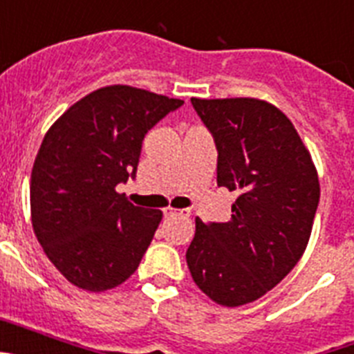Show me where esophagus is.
<instances>
[{"mask_svg": "<svg viewBox=\"0 0 354 354\" xmlns=\"http://www.w3.org/2000/svg\"><path fill=\"white\" fill-rule=\"evenodd\" d=\"M165 216H180V218H189L192 216V211L189 209H174V207H167L162 209Z\"/></svg>", "mask_w": 354, "mask_h": 354, "instance_id": "obj_1", "label": "esophagus"}]
</instances>
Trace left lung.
<instances>
[{
    "label": "left lung",
    "instance_id": "1",
    "mask_svg": "<svg viewBox=\"0 0 354 354\" xmlns=\"http://www.w3.org/2000/svg\"><path fill=\"white\" fill-rule=\"evenodd\" d=\"M192 104L218 149V186L237 192V198L227 223L196 218L187 268L212 301L246 305L301 259L321 195L317 170L277 106L252 97H193Z\"/></svg>",
    "mask_w": 354,
    "mask_h": 354
}]
</instances>
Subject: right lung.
<instances>
[{
  "label": "right lung",
  "mask_w": 354,
  "mask_h": 354,
  "mask_svg": "<svg viewBox=\"0 0 354 354\" xmlns=\"http://www.w3.org/2000/svg\"><path fill=\"white\" fill-rule=\"evenodd\" d=\"M184 101L127 84L83 97L49 127L30 183L31 225L72 286L102 292L126 282L161 223L117 184L136 177L149 129Z\"/></svg>",
  "instance_id": "obj_1"
}]
</instances>
